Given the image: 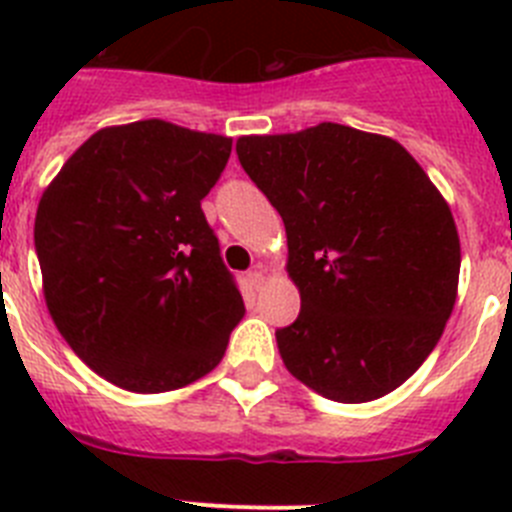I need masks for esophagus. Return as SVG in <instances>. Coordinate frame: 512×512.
<instances>
[{
    "instance_id": "esophagus-1",
    "label": "esophagus",
    "mask_w": 512,
    "mask_h": 512,
    "mask_svg": "<svg viewBox=\"0 0 512 512\" xmlns=\"http://www.w3.org/2000/svg\"><path fill=\"white\" fill-rule=\"evenodd\" d=\"M248 282H251L253 289H261L266 284V277H264V271L261 269H253L248 271Z\"/></svg>"
}]
</instances>
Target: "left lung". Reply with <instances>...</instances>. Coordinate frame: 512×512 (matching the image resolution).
<instances>
[{
  "label": "left lung",
  "instance_id": "8db88e82",
  "mask_svg": "<svg viewBox=\"0 0 512 512\" xmlns=\"http://www.w3.org/2000/svg\"><path fill=\"white\" fill-rule=\"evenodd\" d=\"M235 151L287 230L302 300L277 330L287 372L336 402L390 395L454 310L461 246L449 202L397 140L338 122L243 135Z\"/></svg>",
  "mask_w": 512,
  "mask_h": 512
}]
</instances>
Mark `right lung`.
Segmentation results:
<instances>
[{
	"label": "right lung",
	"mask_w": 512,
	"mask_h": 512,
	"mask_svg": "<svg viewBox=\"0 0 512 512\" xmlns=\"http://www.w3.org/2000/svg\"><path fill=\"white\" fill-rule=\"evenodd\" d=\"M230 148L156 117L112 125L40 197L45 305L74 354L122 390L156 395L210 374L246 312L202 212Z\"/></svg>",
	"instance_id": "obj_1"
}]
</instances>
